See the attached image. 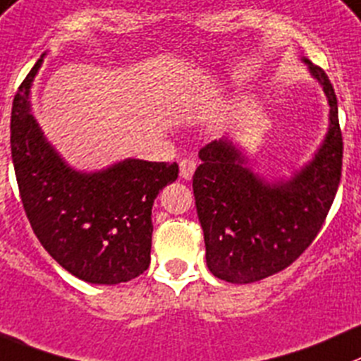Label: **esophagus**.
<instances>
[{"label":"esophagus","instance_id":"34e87169","mask_svg":"<svg viewBox=\"0 0 361 361\" xmlns=\"http://www.w3.org/2000/svg\"><path fill=\"white\" fill-rule=\"evenodd\" d=\"M178 170H180V177L186 178V180H190V178L193 177L195 170H197V161L186 157V159L180 161V164H178Z\"/></svg>","mask_w":361,"mask_h":361}]
</instances>
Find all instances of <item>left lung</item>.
I'll use <instances>...</instances> for the list:
<instances>
[{"mask_svg":"<svg viewBox=\"0 0 361 361\" xmlns=\"http://www.w3.org/2000/svg\"><path fill=\"white\" fill-rule=\"evenodd\" d=\"M301 61L329 106L328 131L307 164L289 178L266 180L232 140H214L198 152L193 193L205 260L230 283H252L290 266L312 245L337 195L344 149L337 95L321 67Z\"/></svg>","mask_w":361,"mask_h":361,"instance_id":"1","label":"left lung"}]
</instances>
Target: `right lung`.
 I'll use <instances>...</instances> for the list:
<instances>
[{
  "label": "right lung",
  "mask_w": 361,
  "mask_h": 361,
  "mask_svg": "<svg viewBox=\"0 0 361 361\" xmlns=\"http://www.w3.org/2000/svg\"><path fill=\"white\" fill-rule=\"evenodd\" d=\"M44 56L20 83L10 120L24 211L40 245L68 273L97 286L129 281L149 267L154 200L178 166L127 157L97 171L72 168L32 113L30 94Z\"/></svg>",
  "instance_id": "1"
}]
</instances>
